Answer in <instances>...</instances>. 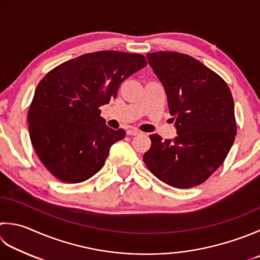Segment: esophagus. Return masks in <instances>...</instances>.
<instances>
[{
    "label": "esophagus",
    "mask_w": 260,
    "mask_h": 260,
    "mask_svg": "<svg viewBox=\"0 0 260 260\" xmlns=\"http://www.w3.org/2000/svg\"><path fill=\"white\" fill-rule=\"evenodd\" d=\"M139 134H141V132H140L139 129H135V128L127 129V135H133V136H135V135H139Z\"/></svg>",
    "instance_id": "1"
}]
</instances>
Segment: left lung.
<instances>
[{
  "instance_id": "obj_1",
  "label": "left lung",
  "mask_w": 260,
  "mask_h": 260,
  "mask_svg": "<svg viewBox=\"0 0 260 260\" xmlns=\"http://www.w3.org/2000/svg\"><path fill=\"white\" fill-rule=\"evenodd\" d=\"M147 60L164 84L178 135L162 141L150 135L143 160L161 181L191 188L212 176L235 142L237 121L231 90L214 71L177 52H156Z\"/></svg>"
}]
</instances>
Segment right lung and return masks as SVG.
Instances as JSON below:
<instances>
[{"label": "right lung", "mask_w": 260, "mask_h": 260, "mask_svg": "<svg viewBox=\"0 0 260 260\" xmlns=\"http://www.w3.org/2000/svg\"><path fill=\"white\" fill-rule=\"evenodd\" d=\"M146 64L141 54L104 50L64 62L42 79L29 107V134L56 179L78 184L104 167L111 145L126 133L106 125L100 107Z\"/></svg>", "instance_id": "right-lung-1"}]
</instances>
